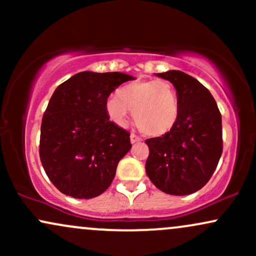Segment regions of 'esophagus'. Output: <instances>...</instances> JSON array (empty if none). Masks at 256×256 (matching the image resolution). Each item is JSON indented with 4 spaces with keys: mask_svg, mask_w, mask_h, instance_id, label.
<instances>
[{
    "mask_svg": "<svg viewBox=\"0 0 256 256\" xmlns=\"http://www.w3.org/2000/svg\"><path fill=\"white\" fill-rule=\"evenodd\" d=\"M130 140H131V143H136V142H140V140H142V138H140V136H137V134H130Z\"/></svg>",
    "mask_w": 256,
    "mask_h": 256,
    "instance_id": "obj_1",
    "label": "esophagus"
}]
</instances>
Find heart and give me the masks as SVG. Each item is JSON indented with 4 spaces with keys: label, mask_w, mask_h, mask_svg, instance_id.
<instances>
[{
    "label": "heart",
    "mask_w": 256,
    "mask_h": 256,
    "mask_svg": "<svg viewBox=\"0 0 256 256\" xmlns=\"http://www.w3.org/2000/svg\"><path fill=\"white\" fill-rule=\"evenodd\" d=\"M128 110L138 130L146 136H161L174 126L179 116L176 88L165 79L140 80L125 85L106 104V112L116 124L124 125Z\"/></svg>",
    "instance_id": "obj_1"
}]
</instances>
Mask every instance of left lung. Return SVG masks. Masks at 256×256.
<instances>
[{
    "instance_id": "obj_1",
    "label": "left lung",
    "mask_w": 256,
    "mask_h": 256,
    "mask_svg": "<svg viewBox=\"0 0 256 256\" xmlns=\"http://www.w3.org/2000/svg\"><path fill=\"white\" fill-rule=\"evenodd\" d=\"M174 85L179 116L160 137L146 140V172L152 183L170 195L184 196L204 188L222 152V114L210 90L182 71L158 73Z\"/></svg>"
}]
</instances>
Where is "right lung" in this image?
<instances>
[{"label":"right lung","instance_id":"add662e5","mask_svg":"<svg viewBox=\"0 0 256 256\" xmlns=\"http://www.w3.org/2000/svg\"><path fill=\"white\" fill-rule=\"evenodd\" d=\"M132 79L120 72H80L52 94L40 125V158L64 195L92 198L110 188L131 143L130 134L110 120L106 104Z\"/></svg>","mask_w":256,"mask_h":256}]
</instances>
